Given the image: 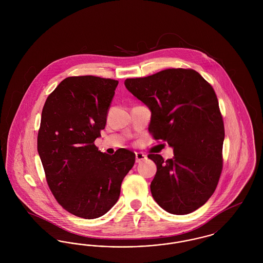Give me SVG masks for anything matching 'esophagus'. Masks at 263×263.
Masks as SVG:
<instances>
[{"label": "esophagus", "mask_w": 263, "mask_h": 263, "mask_svg": "<svg viewBox=\"0 0 263 263\" xmlns=\"http://www.w3.org/2000/svg\"><path fill=\"white\" fill-rule=\"evenodd\" d=\"M147 160V156L143 153H136V163H141Z\"/></svg>", "instance_id": "1"}]
</instances>
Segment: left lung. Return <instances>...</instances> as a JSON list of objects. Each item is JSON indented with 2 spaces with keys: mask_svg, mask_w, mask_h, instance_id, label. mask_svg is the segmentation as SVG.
Wrapping results in <instances>:
<instances>
[{
  "mask_svg": "<svg viewBox=\"0 0 263 263\" xmlns=\"http://www.w3.org/2000/svg\"><path fill=\"white\" fill-rule=\"evenodd\" d=\"M126 88L151 112L149 132L174 149V158H148L157 164L151 182L155 201L166 212L185 215L212 196L223 168L225 128L212 86L192 69H166L126 79Z\"/></svg>",
  "mask_w": 263,
  "mask_h": 263,
  "instance_id": "obj_1",
  "label": "left lung"
}]
</instances>
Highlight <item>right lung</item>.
I'll return each instance as SVG.
<instances>
[{
  "label": "right lung",
  "mask_w": 263,
  "mask_h": 263,
  "mask_svg": "<svg viewBox=\"0 0 263 263\" xmlns=\"http://www.w3.org/2000/svg\"><path fill=\"white\" fill-rule=\"evenodd\" d=\"M118 81L95 76L63 80L44 103L37 150L46 180L65 210L84 219L108 212L135 154L119 149L110 156L95 145L106 124Z\"/></svg>",
  "instance_id": "1"
}]
</instances>
